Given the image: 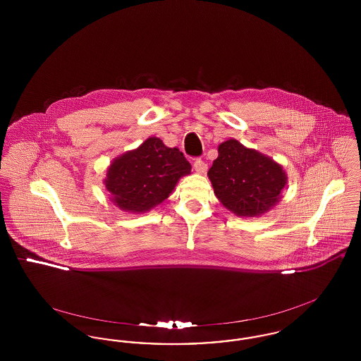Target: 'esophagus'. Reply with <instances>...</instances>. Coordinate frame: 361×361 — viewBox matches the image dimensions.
I'll use <instances>...</instances> for the list:
<instances>
[{
	"label": "esophagus",
	"instance_id": "esophagus-1",
	"mask_svg": "<svg viewBox=\"0 0 361 361\" xmlns=\"http://www.w3.org/2000/svg\"><path fill=\"white\" fill-rule=\"evenodd\" d=\"M193 169L199 173V174H206L208 166H207V164L203 159L197 158V159L193 162Z\"/></svg>",
	"mask_w": 361,
	"mask_h": 361
}]
</instances>
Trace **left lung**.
Instances as JSON below:
<instances>
[{
    "mask_svg": "<svg viewBox=\"0 0 361 361\" xmlns=\"http://www.w3.org/2000/svg\"><path fill=\"white\" fill-rule=\"evenodd\" d=\"M218 153L207 174L228 211L245 218L259 216L279 203L287 184L281 165L235 139L221 143Z\"/></svg>",
    "mask_w": 361,
    "mask_h": 361,
    "instance_id": "1",
    "label": "left lung"
}]
</instances>
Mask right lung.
I'll return each instance as SVG.
<instances>
[{
    "label": "right lung",
    "mask_w": 361,
    "mask_h": 361,
    "mask_svg": "<svg viewBox=\"0 0 361 361\" xmlns=\"http://www.w3.org/2000/svg\"><path fill=\"white\" fill-rule=\"evenodd\" d=\"M190 164L177 147L147 137L137 149L115 158L106 171L105 188L123 211L142 214L169 197Z\"/></svg>",
    "instance_id": "obj_1"
}]
</instances>
